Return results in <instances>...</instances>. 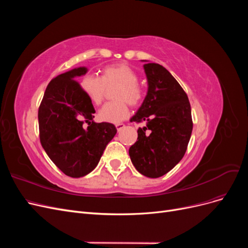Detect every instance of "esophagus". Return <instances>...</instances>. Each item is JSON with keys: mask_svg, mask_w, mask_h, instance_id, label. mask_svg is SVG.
Here are the masks:
<instances>
[{"mask_svg": "<svg viewBox=\"0 0 248 248\" xmlns=\"http://www.w3.org/2000/svg\"><path fill=\"white\" fill-rule=\"evenodd\" d=\"M125 127V125L123 123H119V124H116V128L118 131H121L123 128Z\"/></svg>", "mask_w": 248, "mask_h": 248, "instance_id": "obj_1", "label": "esophagus"}]
</instances>
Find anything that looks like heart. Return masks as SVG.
Returning a JSON list of instances; mask_svg holds the SVG:
<instances>
[{"mask_svg":"<svg viewBox=\"0 0 248 248\" xmlns=\"http://www.w3.org/2000/svg\"><path fill=\"white\" fill-rule=\"evenodd\" d=\"M139 77L131 67L125 64L108 66L102 70L101 78L88 74L80 81V90L87 98L96 106L100 104L107 88L118 86L114 98L118 101L107 103L99 110V119L103 122L119 123L129 115L127 106L138 104L142 98V90L138 84Z\"/></svg>","mask_w":248,"mask_h":248,"instance_id":"b5f03b06","label":"heart"}]
</instances>
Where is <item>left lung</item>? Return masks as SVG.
Listing matches in <instances>:
<instances>
[{"label": "left lung", "instance_id": "left-lung-1", "mask_svg": "<svg viewBox=\"0 0 248 248\" xmlns=\"http://www.w3.org/2000/svg\"><path fill=\"white\" fill-rule=\"evenodd\" d=\"M141 62H145L148 91L130 122L146 125L138 129V140L129 148V156L141 175L158 178L183 158L192 131L191 108L184 90L163 66Z\"/></svg>", "mask_w": 248, "mask_h": 248}]
</instances>
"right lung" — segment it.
I'll return each instance as SVG.
<instances>
[{
	"instance_id": "right-lung-1",
	"label": "right lung",
	"mask_w": 248,
	"mask_h": 248,
	"mask_svg": "<svg viewBox=\"0 0 248 248\" xmlns=\"http://www.w3.org/2000/svg\"><path fill=\"white\" fill-rule=\"evenodd\" d=\"M87 72V67L80 66L51 79L38 110L44 151L65 175L72 178L91 172L117 133L114 124L94 122L93 104L76 81ZM85 121L87 129L82 126Z\"/></svg>"
}]
</instances>
